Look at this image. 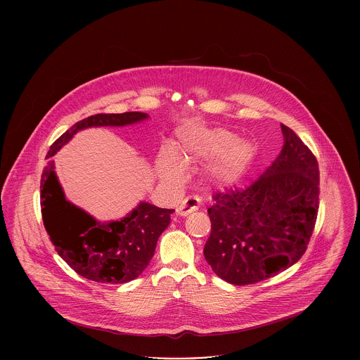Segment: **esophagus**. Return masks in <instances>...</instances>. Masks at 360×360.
Wrapping results in <instances>:
<instances>
[{"mask_svg":"<svg viewBox=\"0 0 360 360\" xmlns=\"http://www.w3.org/2000/svg\"><path fill=\"white\" fill-rule=\"evenodd\" d=\"M201 204V200L198 197H186L179 205L176 206V216H188L190 213L195 212Z\"/></svg>","mask_w":360,"mask_h":360,"instance_id":"obj_1","label":"esophagus"}]
</instances>
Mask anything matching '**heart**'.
Returning a JSON list of instances; mask_svg holds the SVG:
<instances>
[{"label":"heart","instance_id":"b5f03b06","mask_svg":"<svg viewBox=\"0 0 360 360\" xmlns=\"http://www.w3.org/2000/svg\"><path fill=\"white\" fill-rule=\"evenodd\" d=\"M176 155L184 165L207 160L206 176L219 186H232L247 174L257 158V147L223 128L188 124L178 132ZM158 169L163 178L178 181L184 167L172 153H162Z\"/></svg>","mask_w":360,"mask_h":360}]
</instances>
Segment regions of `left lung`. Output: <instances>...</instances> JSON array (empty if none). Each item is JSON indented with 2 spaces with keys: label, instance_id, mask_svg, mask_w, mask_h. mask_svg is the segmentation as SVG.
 <instances>
[{
  "label": "left lung",
  "instance_id": "8db88e82",
  "mask_svg": "<svg viewBox=\"0 0 360 360\" xmlns=\"http://www.w3.org/2000/svg\"><path fill=\"white\" fill-rule=\"evenodd\" d=\"M283 147L244 191L213 195L207 264L232 285L285 271L307 251L319 210V165L294 131L281 124Z\"/></svg>",
  "mask_w": 360,
  "mask_h": 360
}]
</instances>
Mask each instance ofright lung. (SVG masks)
Segmentation results:
<instances>
[{
    "instance_id": "obj_1",
    "label": "right lung",
    "mask_w": 360,
    "mask_h": 360,
    "mask_svg": "<svg viewBox=\"0 0 360 360\" xmlns=\"http://www.w3.org/2000/svg\"><path fill=\"white\" fill-rule=\"evenodd\" d=\"M147 119L150 116L143 112L90 116L74 124L47 154L49 163L40 182L43 223L58 255L87 279L112 285L136 279L154 257L158 239L169 226L174 209L140 201L120 220L98 221L66 198L51 158L86 128L127 127Z\"/></svg>"
}]
</instances>
